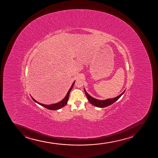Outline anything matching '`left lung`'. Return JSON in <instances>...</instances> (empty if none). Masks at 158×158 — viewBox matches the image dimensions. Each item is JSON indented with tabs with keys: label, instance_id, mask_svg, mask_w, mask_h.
<instances>
[{
	"label": "left lung",
	"instance_id": "1",
	"mask_svg": "<svg viewBox=\"0 0 158 158\" xmlns=\"http://www.w3.org/2000/svg\"><path fill=\"white\" fill-rule=\"evenodd\" d=\"M125 90L123 91L122 93L120 95H118V96L116 97L115 98H110V99H107L106 100H98L93 98L91 96H90L87 93V91H86V90L84 88L85 94H86V96L87 98L88 99L89 102L94 106H95L97 107H99V108H105V107H106V106H110L112 104H113L114 102H116L122 96L123 94L124 93Z\"/></svg>",
	"mask_w": 158,
	"mask_h": 158
}]
</instances>
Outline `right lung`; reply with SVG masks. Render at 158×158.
Returning a JSON list of instances; mask_svg holds the SVG:
<instances>
[{"label":"right lung","mask_w":158,"mask_h":158,"mask_svg":"<svg viewBox=\"0 0 158 158\" xmlns=\"http://www.w3.org/2000/svg\"><path fill=\"white\" fill-rule=\"evenodd\" d=\"M75 81L73 82V84H72V86L70 87V89L69 90V91L67 93V95L65 96L64 98H63V99L61 101H60L59 102L57 103H53V104H51V105H45V104H43V103H40L39 102H37L36 100L34 99L33 97H32L31 95V97L32 98V99L33 100L34 102H36L37 103H38L39 105L42 106H43L44 108H46L47 109L51 110H57L60 109L61 108H62L63 106H64L65 105H67L68 102L69 97V95H70V92L71 90L73 88V86L74 84L75 83Z\"/></svg>","instance_id":"add662e5"}]
</instances>
